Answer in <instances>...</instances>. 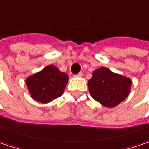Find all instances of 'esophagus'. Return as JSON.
<instances>
[{
    "label": "esophagus",
    "instance_id": "1",
    "mask_svg": "<svg viewBox=\"0 0 149 149\" xmlns=\"http://www.w3.org/2000/svg\"><path fill=\"white\" fill-rule=\"evenodd\" d=\"M82 75H83V74L81 73V72H80L79 74H74V76L75 77H82Z\"/></svg>",
    "mask_w": 149,
    "mask_h": 149
}]
</instances>
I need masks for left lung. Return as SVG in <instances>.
I'll use <instances>...</instances> for the list:
<instances>
[{
	"label": "left lung",
	"mask_w": 149,
	"mask_h": 149,
	"mask_svg": "<svg viewBox=\"0 0 149 149\" xmlns=\"http://www.w3.org/2000/svg\"><path fill=\"white\" fill-rule=\"evenodd\" d=\"M131 86L129 78L105 67L95 70L88 81L91 97L107 108L115 107L124 101L130 94Z\"/></svg>",
	"instance_id": "8db88e82"
}]
</instances>
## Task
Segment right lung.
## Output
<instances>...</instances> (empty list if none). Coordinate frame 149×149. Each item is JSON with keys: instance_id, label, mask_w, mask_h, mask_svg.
I'll return each instance as SVG.
<instances>
[{"instance_id": "add662e5", "label": "right lung", "mask_w": 149, "mask_h": 149, "mask_svg": "<svg viewBox=\"0 0 149 149\" xmlns=\"http://www.w3.org/2000/svg\"><path fill=\"white\" fill-rule=\"evenodd\" d=\"M68 80L67 74L53 65H48L41 71L29 76L26 85L34 100L47 103L63 95Z\"/></svg>"}]
</instances>
